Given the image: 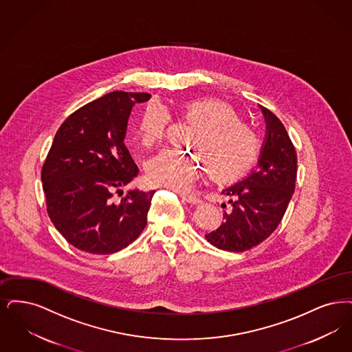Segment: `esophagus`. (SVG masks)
<instances>
[{"mask_svg": "<svg viewBox=\"0 0 352 352\" xmlns=\"http://www.w3.org/2000/svg\"><path fill=\"white\" fill-rule=\"evenodd\" d=\"M180 197H182L184 201L189 202V204H199V202H201V199H199V196L190 195V193H180Z\"/></svg>", "mask_w": 352, "mask_h": 352, "instance_id": "obj_1", "label": "esophagus"}]
</instances>
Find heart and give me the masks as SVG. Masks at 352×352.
<instances>
[{
    "instance_id": "obj_1",
    "label": "heart",
    "mask_w": 352,
    "mask_h": 352,
    "mask_svg": "<svg viewBox=\"0 0 352 352\" xmlns=\"http://www.w3.org/2000/svg\"><path fill=\"white\" fill-rule=\"evenodd\" d=\"M168 107L150 102L139 117L138 139L146 148L163 140L170 123ZM183 118L195 124L188 137L190 153L166 148L147 163V179L159 186L176 190L190 189L206 170L218 180H231L251 168L260 151L256 131L241 121L229 104L214 98L188 102Z\"/></svg>"
}]
</instances>
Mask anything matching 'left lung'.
<instances>
[{"mask_svg":"<svg viewBox=\"0 0 352 352\" xmlns=\"http://www.w3.org/2000/svg\"><path fill=\"white\" fill-rule=\"evenodd\" d=\"M261 111L267 134L258 167L222 190L230 197V210L221 226L205 235L210 245L230 252H243L265 241L280 225L296 188L297 153L291 138L271 110Z\"/></svg>","mask_w":352,"mask_h":352,"instance_id":"obj_1","label":"left lung"}]
</instances>
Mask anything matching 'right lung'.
Wrapping results in <instances>:
<instances>
[{
	"label": "right lung",
	"instance_id": "right-lung-1",
	"mask_svg": "<svg viewBox=\"0 0 352 352\" xmlns=\"http://www.w3.org/2000/svg\"><path fill=\"white\" fill-rule=\"evenodd\" d=\"M150 97L107 93L77 109L56 131L42 167L47 213L65 241L81 251H121L147 225L155 190H127L118 201L113 195L137 177L123 140L131 109Z\"/></svg>",
	"mask_w": 352,
	"mask_h": 352
}]
</instances>
